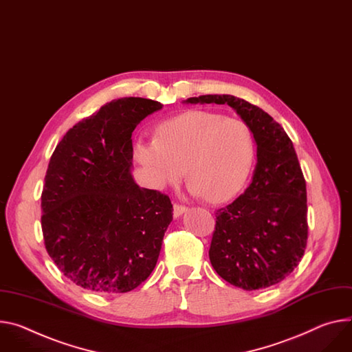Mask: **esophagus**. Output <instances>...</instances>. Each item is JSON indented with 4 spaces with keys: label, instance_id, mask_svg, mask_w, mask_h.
Instances as JSON below:
<instances>
[{
    "label": "esophagus",
    "instance_id": "obj_1",
    "mask_svg": "<svg viewBox=\"0 0 352 352\" xmlns=\"http://www.w3.org/2000/svg\"><path fill=\"white\" fill-rule=\"evenodd\" d=\"M188 210V208L186 206H184V205H178V204H175L174 205V217L177 219V217H179L182 213H185Z\"/></svg>",
    "mask_w": 352,
    "mask_h": 352
}]
</instances>
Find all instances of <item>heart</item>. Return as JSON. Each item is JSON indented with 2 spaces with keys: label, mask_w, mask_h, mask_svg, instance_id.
Here are the masks:
<instances>
[{
  "label": "heart",
  "mask_w": 352,
  "mask_h": 352,
  "mask_svg": "<svg viewBox=\"0 0 352 352\" xmlns=\"http://www.w3.org/2000/svg\"><path fill=\"white\" fill-rule=\"evenodd\" d=\"M135 155L157 188L178 184L186 170L192 194L225 202L250 177L255 140L241 119L189 111L160 123L155 139L138 140Z\"/></svg>",
  "instance_id": "obj_1"
}]
</instances>
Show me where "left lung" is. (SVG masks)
Segmentation results:
<instances>
[{
  "label": "left lung",
  "instance_id": "1",
  "mask_svg": "<svg viewBox=\"0 0 352 352\" xmlns=\"http://www.w3.org/2000/svg\"><path fill=\"white\" fill-rule=\"evenodd\" d=\"M185 102L232 107L257 143L251 184L216 212L212 267L244 291L276 285L298 267L307 243L306 181L292 140L267 112L233 95H201Z\"/></svg>",
  "mask_w": 352,
  "mask_h": 352
}]
</instances>
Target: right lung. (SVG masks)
I'll use <instances>...</instances> for the list:
<instances>
[{"label": "right lung", "instance_id": "right-lung-1", "mask_svg": "<svg viewBox=\"0 0 352 352\" xmlns=\"http://www.w3.org/2000/svg\"><path fill=\"white\" fill-rule=\"evenodd\" d=\"M163 105L113 100L82 119L52 154L42 192V232L56 267L100 294L131 292L153 272L173 220L167 195L132 174V133Z\"/></svg>", "mask_w": 352, "mask_h": 352}]
</instances>
